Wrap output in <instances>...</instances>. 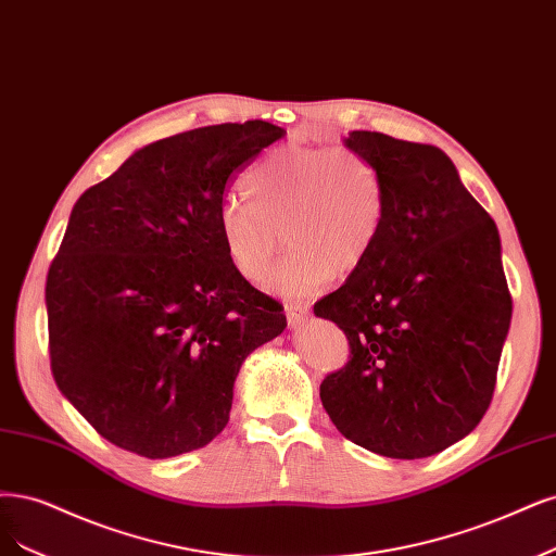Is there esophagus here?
Instances as JSON below:
<instances>
[{
	"label": "esophagus",
	"mask_w": 556,
	"mask_h": 556,
	"mask_svg": "<svg viewBox=\"0 0 556 556\" xmlns=\"http://www.w3.org/2000/svg\"><path fill=\"white\" fill-rule=\"evenodd\" d=\"M285 315H287V321H290V327L299 329L301 324L308 319V305L301 303V301H287L285 303Z\"/></svg>",
	"instance_id": "esophagus-1"
}]
</instances>
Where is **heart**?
<instances>
[{
    "instance_id": "obj_1",
    "label": "heart",
    "mask_w": 556,
    "mask_h": 556,
    "mask_svg": "<svg viewBox=\"0 0 556 556\" xmlns=\"http://www.w3.org/2000/svg\"><path fill=\"white\" fill-rule=\"evenodd\" d=\"M248 204L227 202L218 227L229 264L251 282L269 274L278 294H308L368 260L387 218L377 165L352 147H285L243 177Z\"/></svg>"
}]
</instances>
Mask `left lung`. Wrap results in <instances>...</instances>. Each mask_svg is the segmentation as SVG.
<instances>
[{
    "mask_svg": "<svg viewBox=\"0 0 556 556\" xmlns=\"http://www.w3.org/2000/svg\"><path fill=\"white\" fill-rule=\"evenodd\" d=\"M384 181L387 218L368 260L315 303L348 336L321 405L350 442L418 460L460 442L488 412L513 301L502 241L442 149L352 130Z\"/></svg>",
    "mask_w": 556,
    "mask_h": 556,
    "instance_id": "1",
    "label": "left lung"
}]
</instances>
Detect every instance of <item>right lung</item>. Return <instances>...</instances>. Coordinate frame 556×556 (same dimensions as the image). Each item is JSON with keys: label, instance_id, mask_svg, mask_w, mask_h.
<instances>
[{"label": "right lung", "instance_id": "right-lung-1", "mask_svg": "<svg viewBox=\"0 0 556 556\" xmlns=\"http://www.w3.org/2000/svg\"><path fill=\"white\" fill-rule=\"evenodd\" d=\"M282 136L262 119L177 132L75 202L46 282L50 368L114 446L149 460L206 446L245 356L287 327L218 227L229 184Z\"/></svg>", "mask_w": 556, "mask_h": 556}]
</instances>
